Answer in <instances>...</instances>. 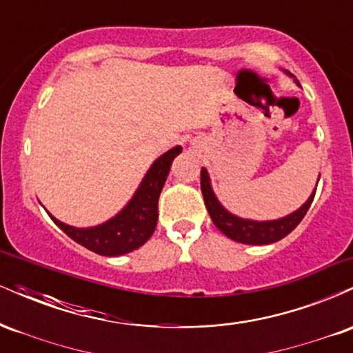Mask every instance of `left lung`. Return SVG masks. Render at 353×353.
Here are the masks:
<instances>
[{
  "label": "left lung",
  "mask_w": 353,
  "mask_h": 353,
  "mask_svg": "<svg viewBox=\"0 0 353 353\" xmlns=\"http://www.w3.org/2000/svg\"><path fill=\"white\" fill-rule=\"evenodd\" d=\"M295 83L299 84V81H295ZM299 86H301V84H299ZM201 190L202 196H204L205 208L209 210L210 219H212L216 228L221 230L224 236H228L229 239H232V241L236 242H241V244L265 245L289 236V234L301 224L303 216H305L307 210L310 208L312 201H314L317 188L312 190L310 197L303 202V205H301L297 210H294L289 216L275 219V221H250V219L237 217L234 216L232 212H229V210L217 201L216 194H214L212 190V185H210L208 169L205 168L201 169Z\"/></svg>",
  "instance_id": "left-lung-1"
}]
</instances>
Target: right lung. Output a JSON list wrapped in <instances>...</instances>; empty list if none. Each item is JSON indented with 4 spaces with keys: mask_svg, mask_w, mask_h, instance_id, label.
Returning a JSON list of instances; mask_svg holds the SVG:
<instances>
[{
    "mask_svg": "<svg viewBox=\"0 0 353 353\" xmlns=\"http://www.w3.org/2000/svg\"><path fill=\"white\" fill-rule=\"evenodd\" d=\"M182 152L181 145L169 149L163 156L154 161L132 199L114 217L94 228H72L56 219H52L58 228L72 241L99 255L116 257L139 249L152 236L157 224V202L161 190L171 171L174 157Z\"/></svg>",
    "mask_w": 353,
    "mask_h": 353,
    "instance_id": "1",
    "label": "right lung"
}]
</instances>
